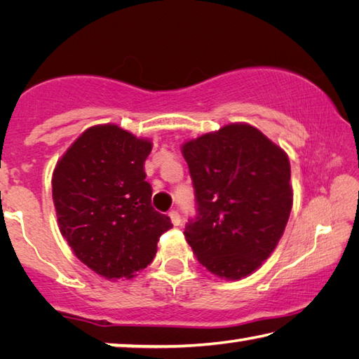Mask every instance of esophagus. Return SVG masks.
<instances>
[{
    "mask_svg": "<svg viewBox=\"0 0 359 359\" xmlns=\"http://www.w3.org/2000/svg\"><path fill=\"white\" fill-rule=\"evenodd\" d=\"M169 218H171V222H172L174 226H179V224H180V215H179V212L171 210V212H169Z\"/></svg>",
    "mask_w": 359,
    "mask_h": 359,
    "instance_id": "34e87169",
    "label": "esophagus"
}]
</instances>
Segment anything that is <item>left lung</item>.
<instances>
[{
  "label": "left lung",
  "instance_id": "1",
  "mask_svg": "<svg viewBox=\"0 0 359 359\" xmlns=\"http://www.w3.org/2000/svg\"><path fill=\"white\" fill-rule=\"evenodd\" d=\"M198 217L185 239L210 274L241 280L276 250L293 208L287 151L236 121L182 144Z\"/></svg>",
  "mask_w": 359,
  "mask_h": 359
}]
</instances>
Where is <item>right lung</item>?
Returning a JSON list of instances; mask_svg holds the SVG:
<instances>
[{
  "mask_svg": "<svg viewBox=\"0 0 359 359\" xmlns=\"http://www.w3.org/2000/svg\"><path fill=\"white\" fill-rule=\"evenodd\" d=\"M147 137L118 125L85 130L52 174L58 228L72 253L107 280L136 277L156 255L160 236L172 228L151 208L144 163Z\"/></svg>",
  "mask_w": 359,
  "mask_h": 359,
  "instance_id": "1",
  "label": "right lung"
}]
</instances>
